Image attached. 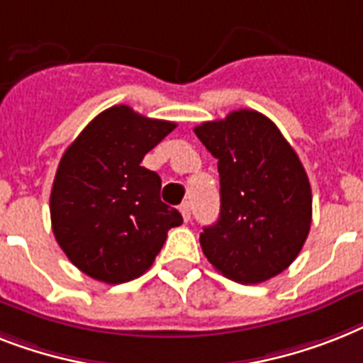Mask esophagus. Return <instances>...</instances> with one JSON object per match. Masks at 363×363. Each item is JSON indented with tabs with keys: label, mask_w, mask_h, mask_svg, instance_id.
<instances>
[{
	"label": "esophagus",
	"mask_w": 363,
	"mask_h": 363,
	"mask_svg": "<svg viewBox=\"0 0 363 363\" xmlns=\"http://www.w3.org/2000/svg\"><path fill=\"white\" fill-rule=\"evenodd\" d=\"M181 214L182 218H184V222H190V216H191V207L190 203H182L181 205Z\"/></svg>",
	"instance_id": "esophagus-1"
}]
</instances>
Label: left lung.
<instances>
[{
  "label": "left lung",
  "instance_id": "obj_1",
  "mask_svg": "<svg viewBox=\"0 0 363 363\" xmlns=\"http://www.w3.org/2000/svg\"><path fill=\"white\" fill-rule=\"evenodd\" d=\"M218 160L220 218L199 235L208 263L237 284L284 272L311 228V186L298 155L263 113L237 110L194 128Z\"/></svg>",
  "mask_w": 363,
  "mask_h": 363
}]
</instances>
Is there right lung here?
I'll return each instance as SVG.
<instances>
[{
  "mask_svg": "<svg viewBox=\"0 0 363 363\" xmlns=\"http://www.w3.org/2000/svg\"><path fill=\"white\" fill-rule=\"evenodd\" d=\"M175 123L149 119L125 104L99 113L65 151L50 216L54 237L74 267L117 285L147 272L182 223L160 199L158 173L140 166Z\"/></svg>",
  "mask_w": 363,
  "mask_h": 363,
  "instance_id": "add662e5",
  "label": "right lung"
}]
</instances>
